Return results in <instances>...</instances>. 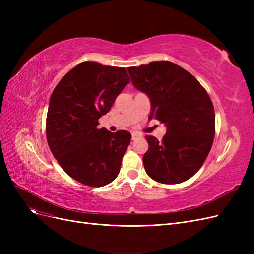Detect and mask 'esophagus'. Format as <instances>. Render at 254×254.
Here are the masks:
<instances>
[{"label": "esophagus", "instance_id": "1", "mask_svg": "<svg viewBox=\"0 0 254 254\" xmlns=\"http://www.w3.org/2000/svg\"><path fill=\"white\" fill-rule=\"evenodd\" d=\"M139 137H141V134L133 132V133H132V136H131V139H132V141H135V140L139 139Z\"/></svg>", "mask_w": 254, "mask_h": 254}]
</instances>
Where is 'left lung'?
Masks as SVG:
<instances>
[{
	"label": "left lung",
	"instance_id": "1",
	"mask_svg": "<svg viewBox=\"0 0 254 254\" xmlns=\"http://www.w3.org/2000/svg\"><path fill=\"white\" fill-rule=\"evenodd\" d=\"M135 89L150 99L149 120L166 126L161 142L146 135L148 150L143 162L157 182L177 184L189 180L200 168L215 135V112L211 98L193 75L171 61L128 67Z\"/></svg>",
	"mask_w": 254,
	"mask_h": 254
}]
</instances>
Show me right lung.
Instances as JSON below:
<instances>
[{"label": "right lung", "mask_w": 254, "mask_h": 254, "mask_svg": "<svg viewBox=\"0 0 254 254\" xmlns=\"http://www.w3.org/2000/svg\"><path fill=\"white\" fill-rule=\"evenodd\" d=\"M129 81L125 67L84 61L54 89L47 139L53 156L76 181L99 188L118 177L131 134L126 130L98 129L97 125Z\"/></svg>", "instance_id": "add662e5"}]
</instances>
